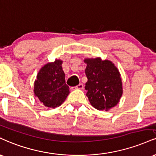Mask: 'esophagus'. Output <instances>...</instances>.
<instances>
[{
  "instance_id": "34e87169",
  "label": "esophagus",
  "mask_w": 156,
  "mask_h": 156,
  "mask_svg": "<svg viewBox=\"0 0 156 156\" xmlns=\"http://www.w3.org/2000/svg\"><path fill=\"white\" fill-rule=\"evenodd\" d=\"M74 88L76 89H83V84L80 83V84H78V85H77L76 86H75Z\"/></svg>"
}]
</instances>
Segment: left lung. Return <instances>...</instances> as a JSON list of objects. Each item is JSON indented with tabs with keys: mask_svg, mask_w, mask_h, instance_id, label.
I'll return each mask as SVG.
<instances>
[{
	"mask_svg": "<svg viewBox=\"0 0 156 156\" xmlns=\"http://www.w3.org/2000/svg\"><path fill=\"white\" fill-rule=\"evenodd\" d=\"M88 80L85 89L91 105L98 110H108L119 102L123 94L121 75L110 60L85 59Z\"/></svg>",
	"mask_w": 156,
	"mask_h": 156,
	"instance_id": "left-lung-1",
	"label": "left lung"
}]
</instances>
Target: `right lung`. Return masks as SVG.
<instances>
[{
	"instance_id": "right-lung-1",
	"label": "right lung",
	"mask_w": 156,
	"mask_h": 156,
	"mask_svg": "<svg viewBox=\"0 0 156 156\" xmlns=\"http://www.w3.org/2000/svg\"><path fill=\"white\" fill-rule=\"evenodd\" d=\"M62 61L56 59L41 68L34 83V94L45 107L55 108L68 96L69 86L65 83Z\"/></svg>"
}]
</instances>
